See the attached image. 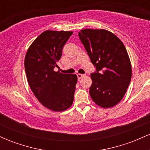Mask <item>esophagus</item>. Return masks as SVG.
<instances>
[{"label":"esophagus","instance_id":"obj_1","mask_svg":"<svg viewBox=\"0 0 150 150\" xmlns=\"http://www.w3.org/2000/svg\"><path fill=\"white\" fill-rule=\"evenodd\" d=\"M77 78H78V79H81V78H82V77H85V74H80V73H78L77 75Z\"/></svg>","mask_w":150,"mask_h":150}]
</instances>
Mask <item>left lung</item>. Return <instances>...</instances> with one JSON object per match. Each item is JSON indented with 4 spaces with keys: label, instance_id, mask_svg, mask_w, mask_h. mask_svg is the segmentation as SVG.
<instances>
[{
    "label": "left lung",
    "instance_id": "obj_1",
    "mask_svg": "<svg viewBox=\"0 0 150 150\" xmlns=\"http://www.w3.org/2000/svg\"><path fill=\"white\" fill-rule=\"evenodd\" d=\"M78 36L96 68L91 73L89 94L101 107H112L124 97L131 80V64L126 49L107 30L85 29Z\"/></svg>",
    "mask_w": 150,
    "mask_h": 150
}]
</instances>
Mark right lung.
<instances>
[{
	"instance_id": "right-lung-1",
	"label": "right lung",
	"mask_w": 150,
	"mask_h": 150,
	"mask_svg": "<svg viewBox=\"0 0 150 150\" xmlns=\"http://www.w3.org/2000/svg\"><path fill=\"white\" fill-rule=\"evenodd\" d=\"M73 33L45 31L31 44L25 56V69L31 89L43 106L53 111H65L73 102L77 75L54 71Z\"/></svg>"
}]
</instances>
